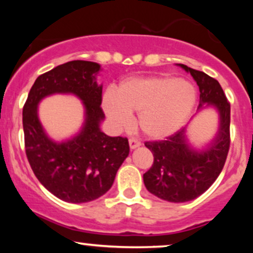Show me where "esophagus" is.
<instances>
[{
    "label": "esophagus",
    "instance_id": "obj_1",
    "mask_svg": "<svg viewBox=\"0 0 253 253\" xmlns=\"http://www.w3.org/2000/svg\"><path fill=\"white\" fill-rule=\"evenodd\" d=\"M128 143H129V147L132 150H134V149H136V147H139L140 146V141L138 140V139H135V138H130L129 140H128Z\"/></svg>",
    "mask_w": 253,
    "mask_h": 253
}]
</instances>
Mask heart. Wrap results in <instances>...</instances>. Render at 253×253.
<instances>
[{
    "label": "heart",
    "instance_id": "heart-1",
    "mask_svg": "<svg viewBox=\"0 0 253 253\" xmlns=\"http://www.w3.org/2000/svg\"><path fill=\"white\" fill-rule=\"evenodd\" d=\"M196 92L185 81L167 77L130 78L120 84L117 94L107 91L104 112L117 127L130 124V113H138L144 134L163 139L177 132L195 106Z\"/></svg>",
    "mask_w": 253,
    "mask_h": 253
}]
</instances>
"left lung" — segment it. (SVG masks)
I'll list each match as a JSON object with an SVG mask.
<instances>
[{
	"mask_svg": "<svg viewBox=\"0 0 253 253\" xmlns=\"http://www.w3.org/2000/svg\"><path fill=\"white\" fill-rule=\"evenodd\" d=\"M190 72L200 89L199 109L213 106L220 117L219 132L205 150L196 151L188 144L185 128L165 140L146 141L145 146L153 155V164L144 173L146 189L169 202H187L205 193L215 182L227 158L231 104L220 83L205 72L178 64Z\"/></svg>",
	"mask_w": 253,
	"mask_h": 253,
	"instance_id": "1",
	"label": "left lung"
}]
</instances>
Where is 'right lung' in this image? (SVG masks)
I'll use <instances>...</instances> for the list:
<instances>
[{
    "mask_svg": "<svg viewBox=\"0 0 253 253\" xmlns=\"http://www.w3.org/2000/svg\"><path fill=\"white\" fill-rule=\"evenodd\" d=\"M100 64L72 60L40 75L22 110L25 149L34 175L43 187L65 202L96 200L110 189L119 168L129 153L128 139L100 129L104 114ZM53 93H74L83 100L86 120L81 132L62 143L51 141L37 118V104Z\"/></svg>",
    "mask_w": 253,
    "mask_h": 253,
    "instance_id": "right-lung-1",
    "label": "right lung"
}]
</instances>
